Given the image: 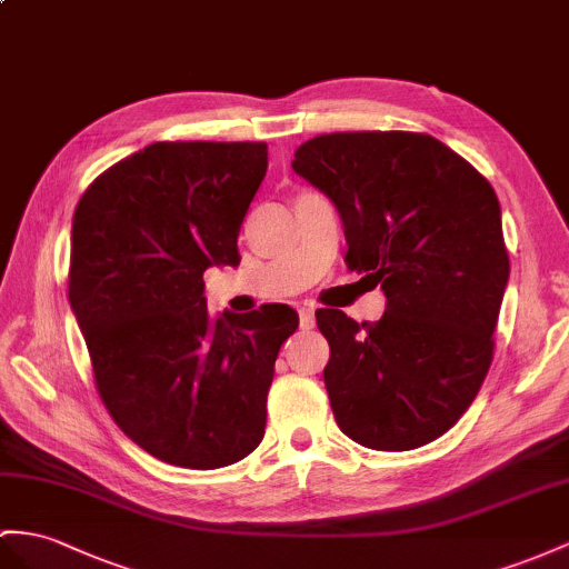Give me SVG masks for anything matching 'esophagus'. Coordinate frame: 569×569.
Returning <instances> with one entry per match:
<instances>
[{
    "instance_id": "1",
    "label": "esophagus",
    "mask_w": 569,
    "mask_h": 569,
    "mask_svg": "<svg viewBox=\"0 0 569 569\" xmlns=\"http://www.w3.org/2000/svg\"><path fill=\"white\" fill-rule=\"evenodd\" d=\"M298 315H300V329H312L315 327V310L312 308H308V305H302V308L298 310Z\"/></svg>"
}]
</instances>
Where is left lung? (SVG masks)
Here are the masks:
<instances>
[{
    "label": "left lung",
    "instance_id": "obj_1",
    "mask_svg": "<svg viewBox=\"0 0 569 569\" xmlns=\"http://www.w3.org/2000/svg\"><path fill=\"white\" fill-rule=\"evenodd\" d=\"M293 170L337 203L346 267L387 296L377 322L317 312L333 418L362 447H423L469 409L492 362L509 279L495 189L420 132L319 134Z\"/></svg>",
    "mask_w": 569,
    "mask_h": 569
}]
</instances>
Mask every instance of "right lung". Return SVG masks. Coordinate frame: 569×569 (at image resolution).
Masks as SVG:
<instances>
[{"label": "right lung", "instance_id": "right-lung-1", "mask_svg": "<svg viewBox=\"0 0 569 569\" xmlns=\"http://www.w3.org/2000/svg\"><path fill=\"white\" fill-rule=\"evenodd\" d=\"M264 141H156L89 184L71 223L69 302L100 401L151 457L221 469L264 437L267 395L298 312L211 315L203 271L240 264Z\"/></svg>", "mask_w": 569, "mask_h": 569}]
</instances>
